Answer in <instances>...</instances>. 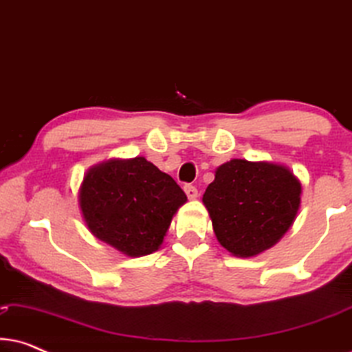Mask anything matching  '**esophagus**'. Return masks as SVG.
Here are the masks:
<instances>
[{"instance_id":"obj_1","label":"esophagus","mask_w":352,"mask_h":352,"mask_svg":"<svg viewBox=\"0 0 352 352\" xmlns=\"http://www.w3.org/2000/svg\"><path fill=\"white\" fill-rule=\"evenodd\" d=\"M184 192H186V195L189 197V199H197V195H199V190H197V187L192 186V184H186Z\"/></svg>"}]
</instances>
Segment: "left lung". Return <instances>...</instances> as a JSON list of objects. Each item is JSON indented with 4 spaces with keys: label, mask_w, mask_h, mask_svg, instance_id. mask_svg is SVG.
<instances>
[{
    "label": "left lung",
    "mask_w": 352,
    "mask_h": 352,
    "mask_svg": "<svg viewBox=\"0 0 352 352\" xmlns=\"http://www.w3.org/2000/svg\"><path fill=\"white\" fill-rule=\"evenodd\" d=\"M218 242L239 258L274 247L292 228L301 204V182L287 166L234 158L221 165L206 187Z\"/></svg>",
    "instance_id": "8db88e82"
}]
</instances>
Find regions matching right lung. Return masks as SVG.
<instances>
[{
  "label": "right lung",
  "mask_w": 352,
  "mask_h": 352,
  "mask_svg": "<svg viewBox=\"0 0 352 352\" xmlns=\"http://www.w3.org/2000/svg\"><path fill=\"white\" fill-rule=\"evenodd\" d=\"M78 201L89 232L126 256H146L163 243L173 216L187 201L170 175L144 157L89 168Z\"/></svg>",
  "instance_id": "add662e5"
}]
</instances>
